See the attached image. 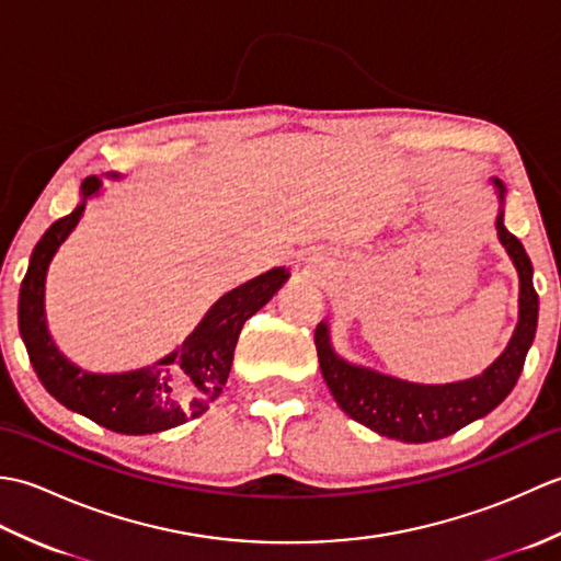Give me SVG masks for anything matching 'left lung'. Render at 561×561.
<instances>
[{
    "label": "left lung",
    "instance_id": "left-lung-1",
    "mask_svg": "<svg viewBox=\"0 0 561 561\" xmlns=\"http://www.w3.org/2000/svg\"><path fill=\"white\" fill-rule=\"evenodd\" d=\"M499 199H504V185L494 181ZM499 241L508 250L520 279V318L506 352L478 378L446 386H420L408 380L376 374L371 368L352 366L332 352L325 323L316 328V350L320 371L340 408L352 420L374 428L376 434L426 444V440L456 434L458 428L490 414L511 390L526 364V354L538 330V291L533 287V265L514 233L504 226V211L496 217Z\"/></svg>",
    "mask_w": 561,
    "mask_h": 561
}]
</instances>
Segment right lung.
<instances>
[{"mask_svg":"<svg viewBox=\"0 0 561 561\" xmlns=\"http://www.w3.org/2000/svg\"><path fill=\"white\" fill-rule=\"evenodd\" d=\"M99 178L89 175L81 183V205L57 219L33 248L19 294V330L41 383L65 408L117 434L165 432L195 420L221 396L245 320L282 289L289 272L274 267L224 294L202 318L193 335L181 344V350L163 356L157 364L127 374L81 371L57 352L47 335L43 291L45 272L55 250L75 229L83 205L93 193H99Z\"/></svg>","mask_w":561,"mask_h":561,"instance_id":"1","label":"right lung"}]
</instances>
